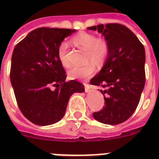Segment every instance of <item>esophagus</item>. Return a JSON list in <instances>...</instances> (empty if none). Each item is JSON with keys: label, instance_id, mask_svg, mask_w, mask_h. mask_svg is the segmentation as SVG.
Wrapping results in <instances>:
<instances>
[{"label": "esophagus", "instance_id": "esophagus-1", "mask_svg": "<svg viewBox=\"0 0 159 159\" xmlns=\"http://www.w3.org/2000/svg\"><path fill=\"white\" fill-rule=\"evenodd\" d=\"M84 85H85V91L86 92V93H89V91H90V89H91L90 85H89V84H86V83L84 84Z\"/></svg>", "mask_w": 159, "mask_h": 159}]
</instances>
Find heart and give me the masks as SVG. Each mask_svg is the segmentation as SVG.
Instances as JSON below:
<instances>
[{
  "mask_svg": "<svg viewBox=\"0 0 159 159\" xmlns=\"http://www.w3.org/2000/svg\"><path fill=\"white\" fill-rule=\"evenodd\" d=\"M73 42L75 45L86 51L85 59L91 60L98 65L102 64L107 56V45L104 41L98 40L96 36L86 32H81L74 36ZM68 44L63 41L60 44L57 49V56L61 63L64 67L68 68L70 64L67 58ZM95 66L92 61H89L82 66H76L69 71L68 75L70 79L85 80L94 74Z\"/></svg>",
  "mask_w": 159,
  "mask_h": 159,
  "instance_id": "obj_1",
  "label": "heart"
}]
</instances>
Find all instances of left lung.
<instances>
[{"label": "left lung", "instance_id": "left-lung-1", "mask_svg": "<svg viewBox=\"0 0 159 159\" xmlns=\"http://www.w3.org/2000/svg\"><path fill=\"white\" fill-rule=\"evenodd\" d=\"M87 29L102 34L108 48L104 66L90 81L92 85L107 88L100 89L106 106L93 113V118L104 124H120L134 114L144 89V46L133 32L122 25H98Z\"/></svg>", "mask_w": 159, "mask_h": 159}]
</instances>
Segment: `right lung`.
Instances as JSON below:
<instances>
[{
  "instance_id": "add662e5",
  "label": "right lung",
  "mask_w": 159,
  "mask_h": 159,
  "mask_svg": "<svg viewBox=\"0 0 159 159\" xmlns=\"http://www.w3.org/2000/svg\"><path fill=\"white\" fill-rule=\"evenodd\" d=\"M76 30L39 28L31 31L13 49L10 80L23 115L38 125L60 121L71 95L85 87L75 80L65 81L66 72L57 49ZM56 86L54 91L50 87Z\"/></svg>"
}]
</instances>
